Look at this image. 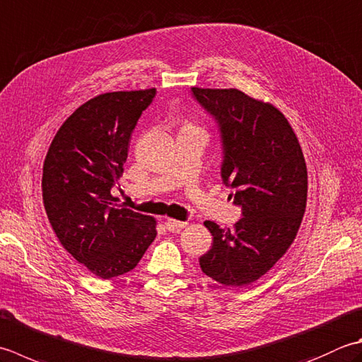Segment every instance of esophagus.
Here are the masks:
<instances>
[{
    "mask_svg": "<svg viewBox=\"0 0 362 362\" xmlns=\"http://www.w3.org/2000/svg\"><path fill=\"white\" fill-rule=\"evenodd\" d=\"M187 221H177V219H166L165 221V228L169 230V232H179L180 229L187 228Z\"/></svg>",
    "mask_w": 362,
    "mask_h": 362,
    "instance_id": "obj_1",
    "label": "esophagus"
}]
</instances>
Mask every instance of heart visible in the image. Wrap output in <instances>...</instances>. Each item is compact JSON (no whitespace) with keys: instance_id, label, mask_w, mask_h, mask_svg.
Instances as JSON below:
<instances>
[{"instance_id":"b5f03b06","label":"heart","mask_w":362,"mask_h":362,"mask_svg":"<svg viewBox=\"0 0 362 362\" xmlns=\"http://www.w3.org/2000/svg\"><path fill=\"white\" fill-rule=\"evenodd\" d=\"M185 127H196V125H193V124H187ZM196 129H199V127H196Z\"/></svg>"}]
</instances>
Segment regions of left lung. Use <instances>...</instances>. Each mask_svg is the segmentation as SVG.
Masks as SVG:
<instances>
[{"label": "left lung", "instance_id": "1", "mask_svg": "<svg viewBox=\"0 0 362 362\" xmlns=\"http://www.w3.org/2000/svg\"><path fill=\"white\" fill-rule=\"evenodd\" d=\"M191 90L218 120L221 177L243 211L232 229L204 223L214 245L199 265L219 284L243 287L270 272L293 243L306 210V161L288 120L270 102L235 88Z\"/></svg>", "mask_w": 362, "mask_h": 362}]
</instances>
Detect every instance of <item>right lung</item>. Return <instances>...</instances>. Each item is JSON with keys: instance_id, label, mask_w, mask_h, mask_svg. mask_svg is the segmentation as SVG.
<instances>
[{"instance_id": "add662e5", "label": "right lung", "mask_w": 362, "mask_h": 362, "mask_svg": "<svg viewBox=\"0 0 362 362\" xmlns=\"http://www.w3.org/2000/svg\"><path fill=\"white\" fill-rule=\"evenodd\" d=\"M155 88L106 92L75 110L49 144L42 199L61 245L102 279L132 272L157 237V219L117 204L132 132Z\"/></svg>"}]
</instances>
